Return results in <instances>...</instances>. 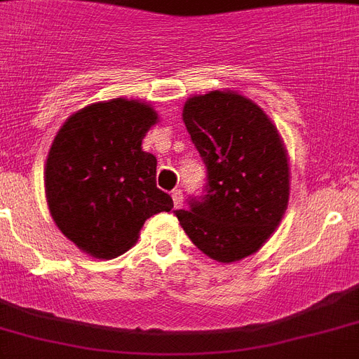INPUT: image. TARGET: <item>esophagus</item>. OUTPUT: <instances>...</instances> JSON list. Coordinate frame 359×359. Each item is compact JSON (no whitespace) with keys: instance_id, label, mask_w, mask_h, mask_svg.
Listing matches in <instances>:
<instances>
[{"instance_id":"34e87169","label":"esophagus","mask_w":359,"mask_h":359,"mask_svg":"<svg viewBox=\"0 0 359 359\" xmlns=\"http://www.w3.org/2000/svg\"><path fill=\"white\" fill-rule=\"evenodd\" d=\"M172 200H174V209H182L183 207V192L180 189L172 191Z\"/></svg>"}]
</instances>
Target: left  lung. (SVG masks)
<instances>
[{
	"label": "left lung",
	"mask_w": 359,
	"mask_h": 359,
	"mask_svg": "<svg viewBox=\"0 0 359 359\" xmlns=\"http://www.w3.org/2000/svg\"><path fill=\"white\" fill-rule=\"evenodd\" d=\"M183 123L207 168L201 196L174 211L198 250L235 262L260 250L279 226L290 196V168L268 115L233 91L187 100Z\"/></svg>",
	"instance_id": "obj_1"
}]
</instances>
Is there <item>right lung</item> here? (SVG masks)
Returning <instances> with one entry per match:
<instances>
[{
	"mask_svg": "<svg viewBox=\"0 0 359 359\" xmlns=\"http://www.w3.org/2000/svg\"><path fill=\"white\" fill-rule=\"evenodd\" d=\"M156 121L144 102L114 99L86 106L56 133L46 163L47 205L58 229L86 253L119 257L147 218L174 207L156 185L158 159L141 148Z\"/></svg>",
	"mask_w": 359,
	"mask_h": 359,
	"instance_id": "1",
	"label": "right lung"
}]
</instances>
